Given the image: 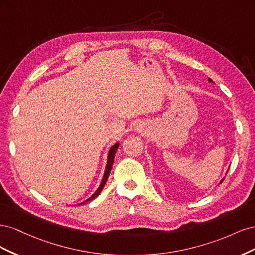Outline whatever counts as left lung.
<instances>
[{
  "label": "left lung",
  "instance_id": "1",
  "mask_svg": "<svg viewBox=\"0 0 255 255\" xmlns=\"http://www.w3.org/2000/svg\"><path fill=\"white\" fill-rule=\"evenodd\" d=\"M208 80H210V82H213V81H212V80H211V79H208ZM221 183H222V181H221Z\"/></svg>",
  "mask_w": 255,
  "mask_h": 255
}]
</instances>
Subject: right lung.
Returning a JSON list of instances; mask_svg holds the SVG:
<instances>
[{
  "instance_id": "right-lung-1",
  "label": "right lung",
  "mask_w": 255,
  "mask_h": 255,
  "mask_svg": "<svg viewBox=\"0 0 255 255\" xmlns=\"http://www.w3.org/2000/svg\"><path fill=\"white\" fill-rule=\"evenodd\" d=\"M118 146H119V142L115 143V144L112 146V148H111L110 153H109V159H107V165H106V169H105V173H104V176H103V180H102V182H101V185H100V187L97 189V191L95 192V194L92 195L89 199H87L86 201H85L84 203H86V202H88V201H91V200H94L96 197H98V196L100 195V192L102 191V189H103V187H104V185H105V183H106V181H107V177H109V175H110V173H111L112 167H113L114 160H115V155H116V152H117ZM81 204H83V203H81Z\"/></svg>"
}]
</instances>
